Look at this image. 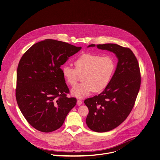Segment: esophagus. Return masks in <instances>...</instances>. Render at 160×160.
<instances>
[{"mask_svg":"<svg viewBox=\"0 0 160 160\" xmlns=\"http://www.w3.org/2000/svg\"><path fill=\"white\" fill-rule=\"evenodd\" d=\"M82 103V102L81 100H77V104H78V106L81 105Z\"/></svg>","mask_w":160,"mask_h":160,"instance_id":"1","label":"esophagus"}]
</instances>
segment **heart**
Listing matches in <instances>:
<instances>
[{
  "mask_svg": "<svg viewBox=\"0 0 160 160\" xmlns=\"http://www.w3.org/2000/svg\"><path fill=\"white\" fill-rule=\"evenodd\" d=\"M75 69L68 65L62 68L67 82L74 86L81 79L83 82L72 89L74 97L82 98L92 91L99 92L109 84L116 68L114 59L111 56L86 53L74 61Z\"/></svg>",
  "mask_w": 160,
  "mask_h": 160,
  "instance_id": "b5f03b06",
  "label": "heart"
}]
</instances>
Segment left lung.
Segmentation results:
<instances>
[{
  "label": "left lung",
  "instance_id": "obj_1",
  "mask_svg": "<svg viewBox=\"0 0 160 160\" xmlns=\"http://www.w3.org/2000/svg\"><path fill=\"white\" fill-rule=\"evenodd\" d=\"M95 44L87 46L95 47ZM97 48L116 54V69L109 84L98 95L87 98L86 124L92 131L103 132L119 126L130 114L141 85L137 58L130 49L117 44H97Z\"/></svg>",
  "mask_w": 160,
  "mask_h": 160
}]
</instances>
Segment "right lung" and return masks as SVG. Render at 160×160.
Masks as SVG:
<instances>
[{"label":"right lung","mask_w":160,"mask_h":160,"mask_svg":"<svg viewBox=\"0 0 160 160\" xmlns=\"http://www.w3.org/2000/svg\"><path fill=\"white\" fill-rule=\"evenodd\" d=\"M81 49L51 39L32 45L21 58L16 98L27 121L38 131L49 132L62 127L76 104L69 93L60 67Z\"/></svg>","instance_id":"1"}]
</instances>
